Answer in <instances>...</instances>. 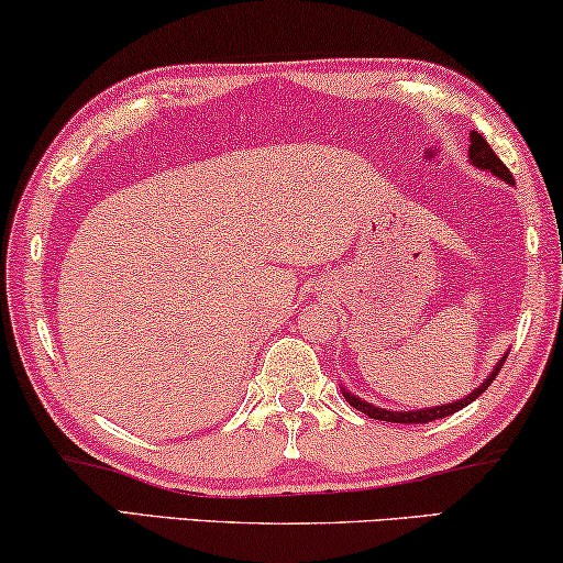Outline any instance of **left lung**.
Segmentation results:
<instances>
[{
  "instance_id": "1",
  "label": "left lung",
  "mask_w": 563,
  "mask_h": 563,
  "mask_svg": "<svg viewBox=\"0 0 563 563\" xmlns=\"http://www.w3.org/2000/svg\"><path fill=\"white\" fill-rule=\"evenodd\" d=\"M468 143H472V145H468V161H472V166L484 168V172L499 176V179L507 181V184H515L512 181V174L507 172V166L497 158V153L489 148V143L484 141V137L476 133V130H472V133H468ZM505 358H507V353L497 361L495 368H492L487 379H484L476 389L468 391L464 399H456V402H445V405H435V407H422V410H387V407L366 402V399H361L358 395H353L351 389L341 387V391H343L345 402L353 405V407H356V410H361V412L368 415V418H374V420H384V422H430V420H438V418H449V415L459 412L461 407L472 405L474 399L479 397L482 391L487 389L492 382H495V376L499 374V368H503Z\"/></svg>"
}]
</instances>
